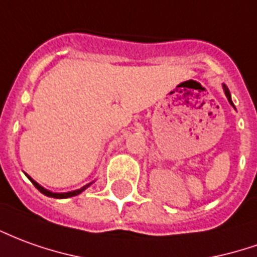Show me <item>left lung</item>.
Returning a JSON list of instances; mask_svg holds the SVG:
<instances>
[{
	"mask_svg": "<svg viewBox=\"0 0 257 257\" xmlns=\"http://www.w3.org/2000/svg\"><path fill=\"white\" fill-rule=\"evenodd\" d=\"M222 89H224V93H225V96H227V98H228L229 104H231V105H232V107H234V108H235L234 103H232V100H231V93H229L228 87H227V86H225V85H222Z\"/></svg>",
	"mask_w": 257,
	"mask_h": 257,
	"instance_id": "1",
	"label": "left lung"
}]
</instances>
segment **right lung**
Here are the masks:
<instances>
[{
    "instance_id": "obj_1",
    "label": "right lung",
    "mask_w": 257,
    "mask_h": 257,
    "mask_svg": "<svg viewBox=\"0 0 257 257\" xmlns=\"http://www.w3.org/2000/svg\"><path fill=\"white\" fill-rule=\"evenodd\" d=\"M28 178L33 182V185H35L36 188L39 189V191L43 193V195H46V196L48 197H55V199H66V197H72V196H76V195H79V193H82V192L85 191V189H87L89 186H90L93 182H90V184H87L85 185V186H82L80 189H76V191H71V192H64V193H57V192H51V191H48V189H46V188H43L40 184H37L36 182L35 179L32 178V177H29L28 175Z\"/></svg>"
}]
</instances>
